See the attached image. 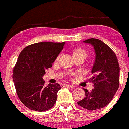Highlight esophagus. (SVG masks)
<instances>
[{
    "label": "esophagus",
    "instance_id": "esophagus-1",
    "mask_svg": "<svg viewBox=\"0 0 129 129\" xmlns=\"http://www.w3.org/2000/svg\"><path fill=\"white\" fill-rule=\"evenodd\" d=\"M63 87H70V88H75V86L73 85H71V84H63Z\"/></svg>",
    "mask_w": 129,
    "mask_h": 129
}]
</instances>
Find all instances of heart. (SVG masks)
<instances>
[{
	"instance_id": "heart-1",
	"label": "heart",
	"mask_w": 129,
	"mask_h": 129,
	"mask_svg": "<svg viewBox=\"0 0 129 129\" xmlns=\"http://www.w3.org/2000/svg\"><path fill=\"white\" fill-rule=\"evenodd\" d=\"M80 54H84L86 56H87V53L85 50H84L82 48H77L74 50V56L75 55H80ZM60 57V55H58L57 57V59H59V58Z\"/></svg>"
}]
</instances>
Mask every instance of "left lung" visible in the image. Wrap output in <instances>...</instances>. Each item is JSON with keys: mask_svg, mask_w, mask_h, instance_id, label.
<instances>
[{"mask_svg": "<svg viewBox=\"0 0 129 129\" xmlns=\"http://www.w3.org/2000/svg\"><path fill=\"white\" fill-rule=\"evenodd\" d=\"M83 42L92 45L95 53L93 76L89 79L94 88L91 92L84 89L85 97L78 104L92 111L104 108L112 100L119 86L120 69L115 53L102 41L92 38Z\"/></svg>", "mask_w": 129, "mask_h": 129, "instance_id": "obj_1", "label": "left lung"}]
</instances>
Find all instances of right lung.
I'll return each instance as SVG.
<instances>
[{"instance_id":"obj_1","label":"right lung","mask_w":129,"mask_h":129,"mask_svg":"<svg viewBox=\"0 0 129 129\" xmlns=\"http://www.w3.org/2000/svg\"><path fill=\"white\" fill-rule=\"evenodd\" d=\"M64 45L65 42H40L26 46L19 54L13 70V80L18 97L28 108L45 111L56 104L61 87L57 83L45 87L42 77Z\"/></svg>"}]
</instances>
